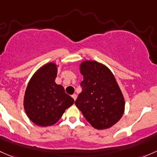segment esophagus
<instances>
[{
	"instance_id": "34e87169",
	"label": "esophagus",
	"mask_w": 157,
	"mask_h": 157,
	"mask_svg": "<svg viewBox=\"0 0 157 157\" xmlns=\"http://www.w3.org/2000/svg\"><path fill=\"white\" fill-rule=\"evenodd\" d=\"M77 95H76V94H74V95H72V98H74V100L75 101L76 99H77Z\"/></svg>"
}]
</instances>
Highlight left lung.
Masks as SVG:
<instances>
[{
    "label": "left lung",
    "mask_w": 157,
    "mask_h": 157,
    "mask_svg": "<svg viewBox=\"0 0 157 157\" xmlns=\"http://www.w3.org/2000/svg\"><path fill=\"white\" fill-rule=\"evenodd\" d=\"M80 72L83 75L82 92L75 101L76 106L97 129L116 124L124 113L125 101L114 76L95 61L83 62Z\"/></svg>",
    "instance_id": "1"
}]
</instances>
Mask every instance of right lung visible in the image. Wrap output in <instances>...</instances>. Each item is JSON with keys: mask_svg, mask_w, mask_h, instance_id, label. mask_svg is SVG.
<instances>
[{"mask_svg": "<svg viewBox=\"0 0 157 157\" xmlns=\"http://www.w3.org/2000/svg\"><path fill=\"white\" fill-rule=\"evenodd\" d=\"M57 66L44 65L33 75L24 97V108L29 118L36 125L48 126L55 124L74 100L65 93L62 86L56 83Z\"/></svg>", "mask_w": 157, "mask_h": 157, "instance_id": "right-lung-1", "label": "right lung"}]
</instances>
